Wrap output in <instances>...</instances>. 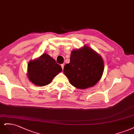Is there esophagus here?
Masks as SVG:
<instances>
[{
  "instance_id": "obj_1",
  "label": "esophagus",
  "mask_w": 134,
  "mask_h": 134,
  "mask_svg": "<svg viewBox=\"0 0 134 134\" xmlns=\"http://www.w3.org/2000/svg\"><path fill=\"white\" fill-rule=\"evenodd\" d=\"M61 66V67H62V68L63 69V68H64V64H62Z\"/></svg>"
}]
</instances>
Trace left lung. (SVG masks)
<instances>
[{"label": "left lung", "instance_id": "1", "mask_svg": "<svg viewBox=\"0 0 134 134\" xmlns=\"http://www.w3.org/2000/svg\"><path fill=\"white\" fill-rule=\"evenodd\" d=\"M103 71L101 56L86 45L71 52L70 62L63 69L70 83L79 89L93 87L101 79Z\"/></svg>", "mask_w": 134, "mask_h": 134}]
</instances>
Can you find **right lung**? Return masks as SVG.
<instances>
[{
  "label": "right lung",
  "instance_id": "right-lung-1",
  "mask_svg": "<svg viewBox=\"0 0 134 134\" xmlns=\"http://www.w3.org/2000/svg\"><path fill=\"white\" fill-rule=\"evenodd\" d=\"M62 71L61 66L46 53L28 62L27 77L34 85L44 86Z\"/></svg>",
  "mask_w": 134,
  "mask_h": 134
}]
</instances>
